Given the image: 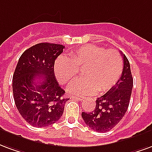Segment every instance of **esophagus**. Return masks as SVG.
Returning a JSON list of instances; mask_svg holds the SVG:
<instances>
[{"label":"esophagus","mask_w":152,"mask_h":152,"mask_svg":"<svg viewBox=\"0 0 152 152\" xmlns=\"http://www.w3.org/2000/svg\"><path fill=\"white\" fill-rule=\"evenodd\" d=\"M72 98L74 99H77V100H83L84 97L82 96H72Z\"/></svg>","instance_id":"obj_1"}]
</instances>
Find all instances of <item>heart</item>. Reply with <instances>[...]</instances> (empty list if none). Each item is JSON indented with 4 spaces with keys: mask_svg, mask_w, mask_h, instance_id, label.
<instances>
[{
    "mask_svg": "<svg viewBox=\"0 0 152 152\" xmlns=\"http://www.w3.org/2000/svg\"><path fill=\"white\" fill-rule=\"evenodd\" d=\"M83 69L84 77L69 85V93L76 96H91L98 91L104 93L117 83L123 70L120 53L94 44H87L69 54L60 56L53 70L60 83L65 84L77 77Z\"/></svg>",
    "mask_w": 152,
    "mask_h": 152,
    "instance_id": "obj_1",
    "label": "heart"
}]
</instances>
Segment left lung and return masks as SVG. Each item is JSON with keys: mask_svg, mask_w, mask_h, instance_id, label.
Here are the masks:
<instances>
[{"mask_svg": "<svg viewBox=\"0 0 152 152\" xmlns=\"http://www.w3.org/2000/svg\"><path fill=\"white\" fill-rule=\"evenodd\" d=\"M121 53L124 66L118 82L104 96L97 98L94 111L82 113V117L86 125L97 132H108L115 127L122 119L129 107L133 77L129 61L125 54Z\"/></svg>", "mask_w": 152, "mask_h": 152, "instance_id": "8db88e82", "label": "left lung"}]
</instances>
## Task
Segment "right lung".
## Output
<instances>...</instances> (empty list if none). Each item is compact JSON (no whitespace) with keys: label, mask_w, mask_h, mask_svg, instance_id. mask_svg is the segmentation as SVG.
Returning <instances> with one entry per match:
<instances>
[{"label":"right lung","mask_w":152,"mask_h":152,"mask_svg":"<svg viewBox=\"0 0 152 152\" xmlns=\"http://www.w3.org/2000/svg\"><path fill=\"white\" fill-rule=\"evenodd\" d=\"M61 44L40 43L20 56L13 75V93L18 110L34 127H45L62 116L65 91L56 80L53 66L63 52Z\"/></svg>","instance_id":"add662e5"}]
</instances>
